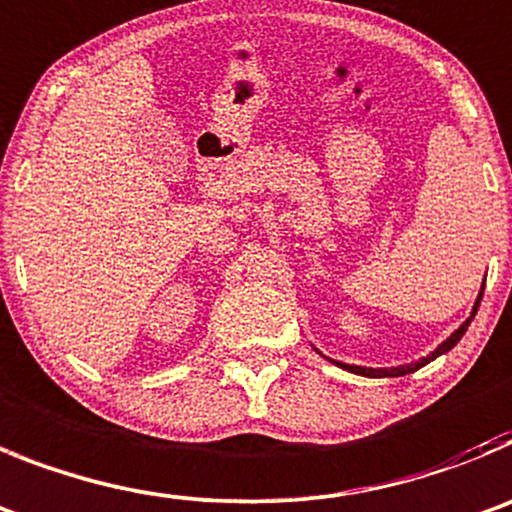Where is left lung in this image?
<instances>
[{"label":"left lung","instance_id":"8db88e82","mask_svg":"<svg viewBox=\"0 0 512 512\" xmlns=\"http://www.w3.org/2000/svg\"><path fill=\"white\" fill-rule=\"evenodd\" d=\"M485 289V287H482ZM480 299H482V292H480V297H477V302H475V309H472V314H470V320L464 322L462 327H459L457 332H452V335L447 337V340L442 342V345H439L437 350H434V353L431 355H426V358H421V360H416V363H409V365H401V368H360V365H345V363H337L340 365V368H345V370H350V373H358V375H368V378H396V375H406V373H414V370H419L421 365H426V363H431V360L434 358H439V355H444V353H449V350L454 348V345H457L459 342V337L464 335V330H467V327H470V322H472V317H475V312H477V307H480Z\"/></svg>","mask_w":512,"mask_h":512}]
</instances>
